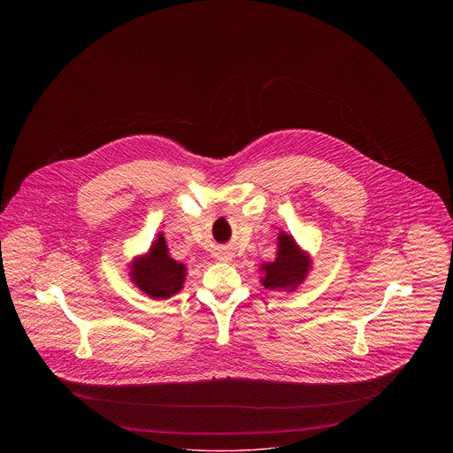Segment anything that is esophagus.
<instances>
[{
	"label": "esophagus",
	"instance_id": "esophagus-1",
	"mask_svg": "<svg viewBox=\"0 0 453 453\" xmlns=\"http://www.w3.org/2000/svg\"><path fill=\"white\" fill-rule=\"evenodd\" d=\"M220 259H222V261H227V259H231V255H229V253H227V255H222Z\"/></svg>",
	"mask_w": 453,
	"mask_h": 453
}]
</instances>
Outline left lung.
Returning <instances> with one entry per match:
<instances>
[{"label": "left lung", "mask_w": 453, "mask_h": 453, "mask_svg": "<svg viewBox=\"0 0 453 453\" xmlns=\"http://www.w3.org/2000/svg\"><path fill=\"white\" fill-rule=\"evenodd\" d=\"M312 270V257L302 250L292 234L280 231L277 237V257L259 265L261 285L270 290L296 292Z\"/></svg>", "instance_id": "1"}]
</instances>
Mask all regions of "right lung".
<instances>
[{"mask_svg":"<svg viewBox=\"0 0 453 453\" xmlns=\"http://www.w3.org/2000/svg\"><path fill=\"white\" fill-rule=\"evenodd\" d=\"M130 281L151 299H172L187 279V266L170 257L163 233H157L148 253L134 257L129 265Z\"/></svg>","mask_w":453,"mask_h":453,"instance_id":"right-lung-1","label":"right lung"}]
</instances>
